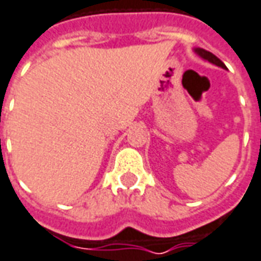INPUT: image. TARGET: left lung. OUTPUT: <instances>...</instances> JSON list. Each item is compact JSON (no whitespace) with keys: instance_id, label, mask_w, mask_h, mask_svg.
<instances>
[{"instance_id":"left-lung-1","label":"left lung","mask_w":261,"mask_h":261,"mask_svg":"<svg viewBox=\"0 0 261 261\" xmlns=\"http://www.w3.org/2000/svg\"><path fill=\"white\" fill-rule=\"evenodd\" d=\"M195 52L197 54V55H199V57H202L203 59H206V61H209V62H212V64H215V65L220 66V68L226 69V65H224L220 59L217 58L216 55H213L212 52L206 51V49H202V48H196Z\"/></svg>"}]
</instances>
